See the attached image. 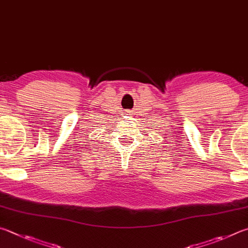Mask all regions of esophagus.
Wrapping results in <instances>:
<instances>
[{"mask_svg": "<svg viewBox=\"0 0 248 248\" xmlns=\"http://www.w3.org/2000/svg\"><path fill=\"white\" fill-rule=\"evenodd\" d=\"M124 114H125V115H131V111H129V110H124Z\"/></svg>", "mask_w": 248, "mask_h": 248, "instance_id": "esophagus-1", "label": "esophagus"}]
</instances>
